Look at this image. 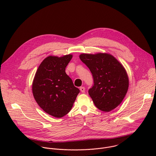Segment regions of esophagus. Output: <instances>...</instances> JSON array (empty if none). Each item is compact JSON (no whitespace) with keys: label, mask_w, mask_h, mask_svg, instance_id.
I'll return each mask as SVG.
<instances>
[{"label":"esophagus","mask_w":156,"mask_h":156,"mask_svg":"<svg viewBox=\"0 0 156 156\" xmlns=\"http://www.w3.org/2000/svg\"><path fill=\"white\" fill-rule=\"evenodd\" d=\"M80 91H81V93H84V91H85V87H83H83H80Z\"/></svg>","instance_id":"obj_1"}]
</instances>
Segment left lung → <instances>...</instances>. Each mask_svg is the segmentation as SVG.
Returning a JSON list of instances; mask_svg holds the SVG:
<instances>
[{"instance_id": "obj_1", "label": "left lung", "mask_w": 156, "mask_h": 156, "mask_svg": "<svg viewBox=\"0 0 156 156\" xmlns=\"http://www.w3.org/2000/svg\"><path fill=\"white\" fill-rule=\"evenodd\" d=\"M80 58L93 74L94 85L88 93L96 107L107 112L118 107L129 86L128 76L122 64L107 53H83Z\"/></svg>"}]
</instances>
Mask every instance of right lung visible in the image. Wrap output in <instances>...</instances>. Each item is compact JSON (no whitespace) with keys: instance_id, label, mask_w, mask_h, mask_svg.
I'll return each mask as SVG.
<instances>
[{"instance_id":"add662e5","label":"right lung","mask_w":156,"mask_h":156,"mask_svg":"<svg viewBox=\"0 0 156 156\" xmlns=\"http://www.w3.org/2000/svg\"><path fill=\"white\" fill-rule=\"evenodd\" d=\"M73 55H50L39 65L34 75L32 91L34 98L44 112L56 118L63 117L71 110L80 93L65 68Z\"/></svg>"}]
</instances>
